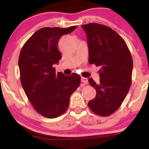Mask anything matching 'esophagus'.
<instances>
[{"label":"esophagus","instance_id":"1","mask_svg":"<svg viewBox=\"0 0 149 149\" xmlns=\"http://www.w3.org/2000/svg\"><path fill=\"white\" fill-rule=\"evenodd\" d=\"M81 82H82V83H83L84 85L88 84V79H87L86 78H81Z\"/></svg>","mask_w":149,"mask_h":149}]
</instances>
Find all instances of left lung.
I'll list each match as a JSON object with an SVG mask.
<instances>
[{"label": "left lung", "mask_w": 149, "mask_h": 149, "mask_svg": "<svg viewBox=\"0 0 149 149\" xmlns=\"http://www.w3.org/2000/svg\"><path fill=\"white\" fill-rule=\"evenodd\" d=\"M89 49V63L100 66V83H89L96 90L88 107L95 113L108 116L123 103L132 83L133 61L123 38L109 27L97 23L82 26Z\"/></svg>", "instance_id": "obj_1"}]
</instances>
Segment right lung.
<instances>
[{
	"label": "right lung",
	"instance_id": "obj_1",
	"mask_svg": "<svg viewBox=\"0 0 149 149\" xmlns=\"http://www.w3.org/2000/svg\"><path fill=\"white\" fill-rule=\"evenodd\" d=\"M76 28L40 29L29 38L20 52L18 63L22 85L34 109L44 117L54 118L64 113L69 107L70 97L80 85L79 75L57 74L54 67L61 59L58 49L59 38Z\"/></svg>",
	"mask_w": 149,
	"mask_h": 149
}]
</instances>
